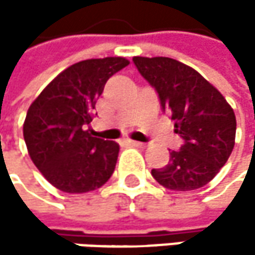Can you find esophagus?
Segmentation results:
<instances>
[{
	"mask_svg": "<svg viewBox=\"0 0 255 255\" xmlns=\"http://www.w3.org/2000/svg\"><path fill=\"white\" fill-rule=\"evenodd\" d=\"M128 144H129V146H134V147H144V143L134 141V140H128Z\"/></svg>",
	"mask_w": 255,
	"mask_h": 255,
	"instance_id": "esophagus-1",
	"label": "esophagus"
}]
</instances>
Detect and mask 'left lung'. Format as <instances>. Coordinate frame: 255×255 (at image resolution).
<instances>
[{
  "mask_svg": "<svg viewBox=\"0 0 255 255\" xmlns=\"http://www.w3.org/2000/svg\"><path fill=\"white\" fill-rule=\"evenodd\" d=\"M143 78L171 114L183 146L170 152L164 168L152 170L164 187L195 190L217 176L235 146L236 118L223 94L193 68L170 57H132Z\"/></svg>",
  "mask_w": 255,
  "mask_h": 255,
  "instance_id": "1",
  "label": "left lung"
}]
</instances>
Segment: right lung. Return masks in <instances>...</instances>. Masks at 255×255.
<instances>
[{
	"instance_id": "right-lung-1",
	"label": "right lung",
	"mask_w": 255,
	"mask_h": 255,
	"mask_svg": "<svg viewBox=\"0 0 255 255\" xmlns=\"http://www.w3.org/2000/svg\"><path fill=\"white\" fill-rule=\"evenodd\" d=\"M126 57L88 59L66 68L32 102L23 123L27 153L54 187L85 193L112 176L120 144L93 137L84 126L94 118L96 100Z\"/></svg>"
}]
</instances>
